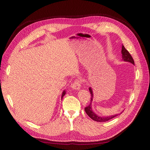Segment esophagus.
Returning a JSON list of instances; mask_svg holds the SVG:
<instances>
[{
	"label": "esophagus",
	"mask_w": 150,
	"mask_h": 150,
	"mask_svg": "<svg viewBox=\"0 0 150 150\" xmlns=\"http://www.w3.org/2000/svg\"><path fill=\"white\" fill-rule=\"evenodd\" d=\"M81 86V81L79 79H76L72 84V88L73 90H79L80 89Z\"/></svg>",
	"instance_id": "34e87169"
}]
</instances>
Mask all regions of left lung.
Returning a JSON list of instances; mask_svg holds the SVG:
<instances>
[{
	"label": "left lung",
	"mask_w": 150,
	"mask_h": 150,
	"mask_svg": "<svg viewBox=\"0 0 150 150\" xmlns=\"http://www.w3.org/2000/svg\"><path fill=\"white\" fill-rule=\"evenodd\" d=\"M122 59L124 60V61H127V62H129L132 63L133 64H134V60H133V57H132L131 54L129 53V52L127 50L125 47H124V46H122ZM89 91L90 92L91 94V100H90V104L84 108V110L86 111V113L90 117L91 119H93L95 121H97V122H106V121L111 120L113 119L114 117H117L118 115L119 114H117L115 115H111L110 117H98V115H97L93 111L91 110V101L93 100V92H92V90L91 89V88H89Z\"/></svg>",
	"instance_id": "left-lung-1"
}]
</instances>
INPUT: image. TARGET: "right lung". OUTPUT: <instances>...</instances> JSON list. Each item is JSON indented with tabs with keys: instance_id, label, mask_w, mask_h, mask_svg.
<instances>
[{
	"instance_id": "obj_1",
	"label": "right lung",
	"mask_w": 150,
	"mask_h": 150,
	"mask_svg": "<svg viewBox=\"0 0 150 150\" xmlns=\"http://www.w3.org/2000/svg\"><path fill=\"white\" fill-rule=\"evenodd\" d=\"M65 93H66V92H65L64 91H63V93H62V97H63L64 96V95H65Z\"/></svg>"
}]
</instances>
